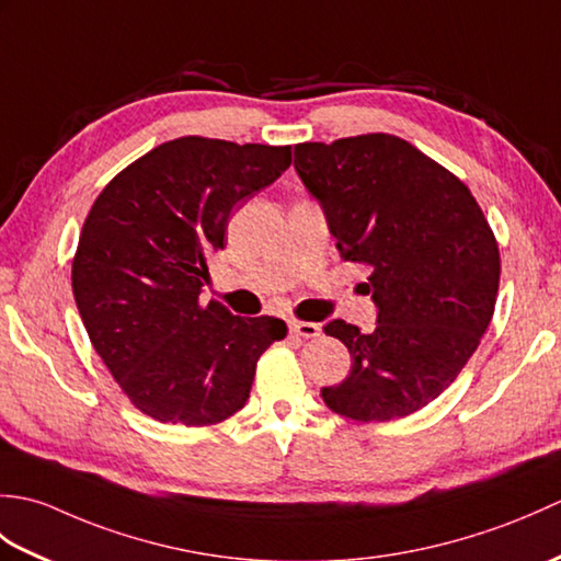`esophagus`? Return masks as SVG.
<instances>
[{
	"mask_svg": "<svg viewBox=\"0 0 561 561\" xmlns=\"http://www.w3.org/2000/svg\"><path fill=\"white\" fill-rule=\"evenodd\" d=\"M289 328H291L296 337H304V340L320 337V325L318 323H304V320H294V323H289Z\"/></svg>",
	"mask_w": 561,
	"mask_h": 561,
	"instance_id": "1",
	"label": "esophagus"
}]
</instances>
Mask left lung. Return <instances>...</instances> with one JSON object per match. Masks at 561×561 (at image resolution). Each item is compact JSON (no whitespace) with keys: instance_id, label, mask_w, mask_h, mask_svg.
<instances>
[{"instance_id":"8db88e82","label":"left lung","mask_w":561,"mask_h":561,"mask_svg":"<svg viewBox=\"0 0 561 561\" xmlns=\"http://www.w3.org/2000/svg\"><path fill=\"white\" fill-rule=\"evenodd\" d=\"M299 173L344 260L368 267L362 287L378 308L362 332L323 325L352 354L350 376L320 390L356 422H388L436 400L490 325L499 248L478 202L456 175L410 141L359 135L294 147Z\"/></svg>"}]
</instances>
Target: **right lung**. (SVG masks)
I'll return each instance as SVG.
<instances>
[{
    "label": "right lung",
    "mask_w": 561,
    "mask_h": 561,
    "mask_svg": "<svg viewBox=\"0 0 561 561\" xmlns=\"http://www.w3.org/2000/svg\"><path fill=\"white\" fill-rule=\"evenodd\" d=\"M291 147L181 137L129 163L93 202L71 289L93 350L137 410L209 426L243 408L260 354L287 337L272 316L199 304L231 211L289 169Z\"/></svg>",
    "instance_id": "right-lung-1"
}]
</instances>
